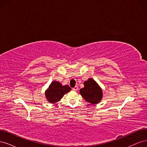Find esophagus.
I'll return each mask as SVG.
<instances>
[{"mask_svg": "<svg viewBox=\"0 0 147 147\" xmlns=\"http://www.w3.org/2000/svg\"><path fill=\"white\" fill-rule=\"evenodd\" d=\"M72 90L74 91H77L78 90V86H75L74 88H72Z\"/></svg>", "mask_w": 147, "mask_h": 147, "instance_id": "34e87169", "label": "esophagus"}]
</instances>
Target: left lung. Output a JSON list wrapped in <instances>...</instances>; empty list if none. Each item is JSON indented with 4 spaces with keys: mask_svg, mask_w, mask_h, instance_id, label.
I'll list each match as a JSON object with an SVG mask.
<instances>
[{
    "mask_svg": "<svg viewBox=\"0 0 147 147\" xmlns=\"http://www.w3.org/2000/svg\"><path fill=\"white\" fill-rule=\"evenodd\" d=\"M84 88L80 89V93L83 99L92 104H98L102 98V90L95 80L90 78L84 82Z\"/></svg>",
    "mask_w": 147,
    "mask_h": 147,
    "instance_id": "8db88e82",
    "label": "left lung"
}]
</instances>
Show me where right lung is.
Wrapping results in <instances>:
<instances>
[{
	"instance_id": "1",
	"label": "right lung",
	"mask_w": 147,
	"mask_h": 147,
	"mask_svg": "<svg viewBox=\"0 0 147 147\" xmlns=\"http://www.w3.org/2000/svg\"><path fill=\"white\" fill-rule=\"evenodd\" d=\"M70 90L71 88L69 86H63L59 82L53 81L46 90L45 96L48 102L55 104L59 101L63 96Z\"/></svg>"
}]
</instances>
